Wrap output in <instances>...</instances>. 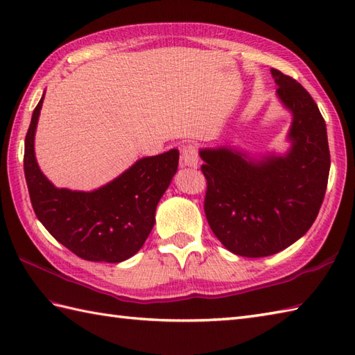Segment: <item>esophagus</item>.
I'll return each instance as SVG.
<instances>
[{"instance_id":"esophagus-1","label":"esophagus","mask_w":355,"mask_h":355,"mask_svg":"<svg viewBox=\"0 0 355 355\" xmlns=\"http://www.w3.org/2000/svg\"><path fill=\"white\" fill-rule=\"evenodd\" d=\"M182 166H189V168H195L198 164V148L197 145H186L182 150Z\"/></svg>"}]
</instances>
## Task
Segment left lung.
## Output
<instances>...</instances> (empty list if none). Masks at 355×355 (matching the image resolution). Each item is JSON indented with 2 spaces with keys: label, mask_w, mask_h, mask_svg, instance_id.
I'll return each mask as SVG.
<instances>
[{
  "label": "left lung",
  "mask_w": 355,
  "mask_h": 355,
  "mask_svg": "<svg viewBox=\"0 0 355 355\" xmlns=\"http://www.w3.org/2000/svg\"><path fill=\"white\" fill-rule=\"evenodd\" d=\"M271 74L293 114L288 153L252 158L227 146L200 150L207 223L227 250L245 258L275 254L310 230L331 166L327 125L313 97L286 74Z\"/></svg>",
  "instance_id": "8db88e82"
}]
</instances>
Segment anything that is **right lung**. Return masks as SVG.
<instances>
[{"mask_svg": "<svg viewBox=\"0 0 355 355\" xmlns=\"http://www.w3.org/2000/svg\"><path fill=\"white\" fill-rule=\"evenodd\" d=\"M44 94L26 135L24 173L37 220L50 235L79 258L122 262L145 244L155 223L158 201L175 175L180 153L145 157L99 189H58L41 172L35 157V131Z\"/></svg>", "mask_w": 355, "mask_h": 355, "instance_id": "add662e5", "label": "right lung"}]
</instances>
